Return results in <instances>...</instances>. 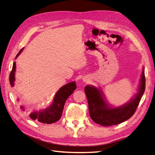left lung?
<instances>
[{
	"label": "left lung",
	"mask_w": 155,
	"mask_h": 155,
	"mask_svg": "<svg viewBox=\"0 0 155 155\" xmlns=\"http://www.w3.org/2000/svg\"><path fill=\"white\" fill-rule=\"evenodd\" d=\"M145 75L142 72L138 93L130 101L118 107H111L105 101L101 91L93 86L84 88L90 117L93 122L104 127L117 125L125 122L134 114L145 91Z\"/></svg>",
	"instance_id": "8db88e82"
}]
</instances>
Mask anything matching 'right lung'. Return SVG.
I'll list each match as a JSON object with an SVG mask.
<instances>
[{
	"label": "right lung",
	"mask_w": 155,
	"mask_h": 155,
	"mask_svg": "<svg viewBox=\"0 0 155 155\" xmlns=\"http://www.w3.org/2000/svg\"><path fill=\"white\" fill-rule=\"evenodd\" d=\"M23 50V48H22L19 51V52L18 53L16 58L19 56ZM15 70H16V64L14 62L13 65V68H12L10 76H9V81H10V84L11 87H13L14 85ZM76 89H77V85H76L74 81L62 86L57 91L56 95L54 98L52 104L46 109H44V110H40L39 111H33V113L29 115V117L33 120H38L39 122H41L43 124H49L56 122L57 121H58L60 119V117L62 116L64 106L66 99L73 93ZM21 107L23 110H24L23 107Z\"/></svg>",
	"instance_id": "add662e5"
}]
</instances>
